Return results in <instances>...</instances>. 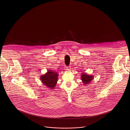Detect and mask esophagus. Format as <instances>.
I'll list each match as a JSON object with an SVG mask.
<instances>
[{
    "instance_id": "obj_1",
    "label": "esophagus",
    "mask_w": 130,
    "mask_h": 130,
    "mask_svg": "<svg viewBox=\"0 0 130 130\" xmlns=\"http://www.w3.org/2000/svg\"><path fill=\"white\" fill-rule=\"evenodd\" d=\"M70 70V68H68V67H67L66 68V70Z\"/></svg>"
}]
</instances>
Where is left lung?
<instances>
[{
  "label": "left lung",
  "instance_id": "left-lung-1",
  "mask_svg": "<svg viewBox=\"0 0 130 130\" xmlns=\"http://www.w3.org/2000/svg\"><path fill=\"white\" fill-rule=\"evenodd\" d=\"M94 76L92 75H90L86 74L85 72H83L81 75V79L83 85H88L89 84L92 80H93Z\"/></svg>",
  "mask_w": 130,
  "mask_h": 130
}]
</instances>
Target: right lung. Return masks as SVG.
I'll return each mask as SVG.
<instances>
[{"mask_svg": "<svg viewBox=\"0 0 130 130\" xmlns=\"http://www.w3.org/2000/svg\"><path fill=\"white\" fill-rule=\"evenodd\" d=\"M58 76L59 74L57 72L47 70V72L41 76L40 79L47 88L54 89L57 83Z\"/></svg>", "mask_w": 130, "mask_h": 130, "instance_id": "1", "label": "right lung"}]
</instances>
